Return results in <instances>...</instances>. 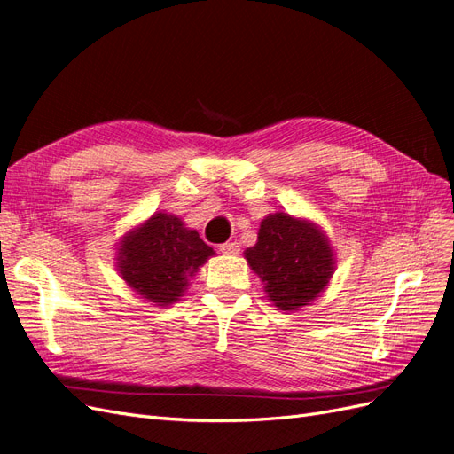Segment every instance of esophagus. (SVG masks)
I'll list each match as a JSON object with an SVG mask.
<instances>
[{
	"label": "esophagus",
	"instance_id": "esophagus-1",
	"mask_svg": "<svg viewBox=\"0 0 454 454\" xmlns=\"http://www.w3.org/2000/svg\"><path fill=\"white\" fill-rule=\"evenodd\" d=\"M219 252H222L223 255H239L240 246H239V242H225L219 246Z\"/></svg>",
	"mask_w": 454,
	"mask_h": 454
}]
</instances>
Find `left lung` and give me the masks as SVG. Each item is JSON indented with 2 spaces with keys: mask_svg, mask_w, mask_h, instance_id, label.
<instances>
[{
  "mask_svg": "<svg viewBox=\"0 0 454 454\" xmlns=\"http://www.w3.org/2000/svg\"><path fill=\"white\" fill-rule=\"evenodd\" d=\"M244 259L278 310L295 312L324 294L335 272V250L325 231L307 217L274 212L261 219L257 242Z\"/></svg>",
  "mask_w": 454,
  "mask_h": 454,
  "instance_id": "8db88e82",
  "label": "left lung"
}]
</instances>
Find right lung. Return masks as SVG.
<instances>
[{"instance_id":"1","label":"right lung","mask_w":454,"mask_h":454,"mask_svg":"<svg viewBox=\"0 0 454 454\" xmlns=\"http://www.w3.org/2000/svg\"><path fill=\"white\" fill-rule=\"evenodd\" d=\"M215 255L182 217L155 212L129 229L115 248L119 277L147 303L168 307L180 301L199 269Z\"/></svg>"}]
</instances>
